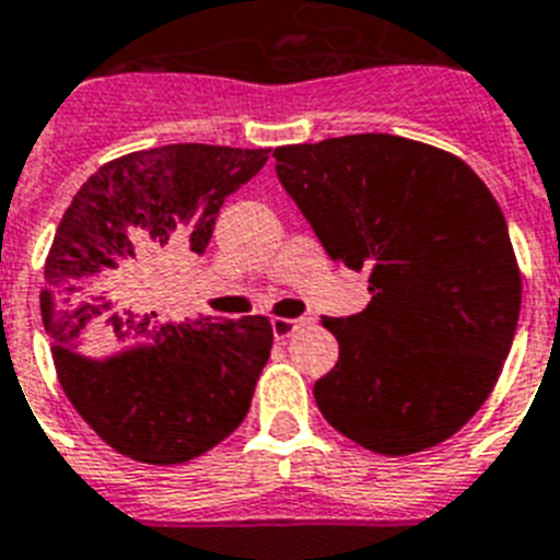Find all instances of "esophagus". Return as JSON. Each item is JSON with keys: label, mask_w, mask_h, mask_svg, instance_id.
<instances>
[{"label": "esophagus", "mask_w": 560, "mask_h": 560, "mask_svg": "<svg viewBox=\"0 0 560 560\" xmlns=\"http://www.w3.org/2000/svg\"><path fill=\"white\" fill-rule=\"evenodd\" d=\"M308 317H275L271 320V331H275L277 340H285V337H291L294 331L300 329V326H306Z\"/></svg>", "instance_id": "1"}]
</instances>
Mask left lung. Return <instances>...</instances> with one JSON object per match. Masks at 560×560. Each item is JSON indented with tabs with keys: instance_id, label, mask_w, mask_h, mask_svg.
Returning a JSON list of instances; mask_svg holds the SVG:
<instances>
[{
	"instance_id": "left-lung-1",
	"label": "left lung",
	"mask_w": 560,
	"mask_h": 560,
	"mask_svg": "<svg viewBox=\"0 0 560 560\" xmlns=\"http://www.w3.org/2000/svg\"><path fill=\"white\" fill-rule=\"evenodd\" d=\"M277 177L372 303L323 317L340 358L314 383L323 418L377 455L452 438L495 386L521 314V271L501 206L464 160L352 133L275 151Z\"/></svg>"
}]
</instances>
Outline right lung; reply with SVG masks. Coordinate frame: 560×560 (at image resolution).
Returning <instances> with one entry per match:
<instances>
[{
    "label": "right lung",
    "mask_w": 560,
    "mask_h": 560,
    "mask_svg": "<svg viewBox=\"0 0 560 560\" xmlns=\"http://www.w3.org/2000/svg\"><path fill=\"white\" fill-rule=\"evenodd\" d=\"M269 148L177 142L91 174L45 260L42 323L73 409L119 455L186 464L229 438L252 406L275 331L260 314L171 323L165 271L202 254L225 197Z\"/></svg>",
    "instance_id": "1"
}]
</instances>
